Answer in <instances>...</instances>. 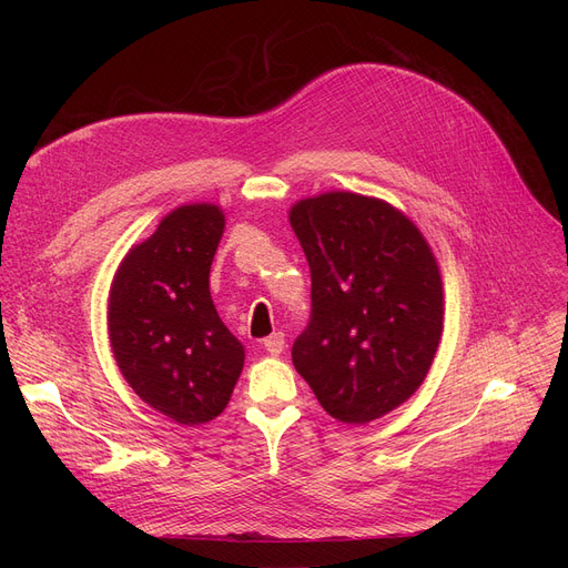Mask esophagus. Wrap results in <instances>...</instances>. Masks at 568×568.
Segmentation results:
<instances>
[{"label":"esophagus","mask_w":568,"mask_h":568,"mask_svg":"<svg viewBox=\"0 0 568 568\" xmlns=\"http://www.w3.org/2000/svg\"><path fill=\"white\" fill-rule=\"evenodd\" d=\"M264 349H266L268 354L278 356V354L285 349V334H283V332H276V334H272L268 338H264Z\"/></svg>","instance_id":"34e87169"}]
</instances>
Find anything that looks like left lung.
I'll return each mask as SVG.
<instances>
[{
    "label": "left lung",
    "instance_id": "8db88e82",
    "mask_svg": "<svg viewBox=\"0 0 568 568\" xmlns=\"http://www.w3.org/2000/svg\"><path fill=\"white\" fill-rule=\"evenodd\" d=\"M290 225L311 266L313 304L292 364L334 419H379L419 389L437 352V260L403 212L359 193L300 200Z\"/></svg>",
    "mask_w": 568,
    "mask_h": 568
}]
</instances>
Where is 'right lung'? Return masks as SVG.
<instances>
[{"label":"right lung","mask_w":568,"mask_h":568,"mask_svg":"<svg viewBox=\"0 0 568 568\" xmlns=\"http://www.w3.org/2000/svg\"><path fill=\"white\" fill-rule=\"evenodd\" d=\"M225 216L216 204H184L119 264L108 332L131 389L182 426L216 419L244 368V345L209 292Z\"/></svg>","instance_id":"right-lung-1"}]
</instances>
